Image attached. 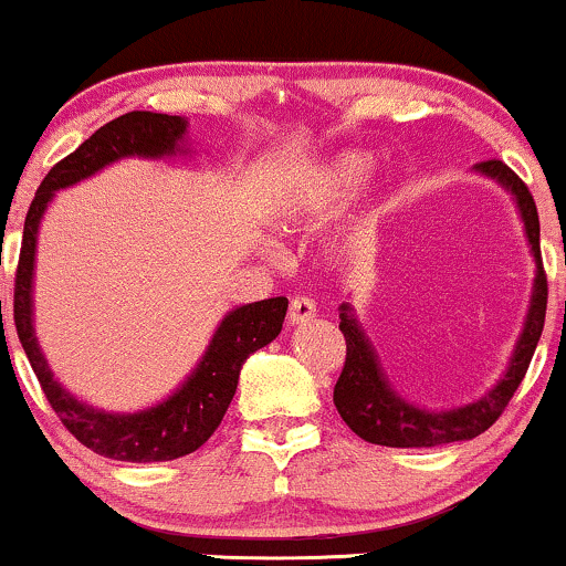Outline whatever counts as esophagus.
I'll return each instance as SVG.
<instances>
[{
    "instance_id": "34e87169",
    "label": "esophagus",
    "mask_w": 566,
    "mask_h": 566,
    "mask_svg": "<svg viewBox=\"0 0 566 566\" xmlns=\"http://www.w3.org/2000/svg\"><path fill=\"white\" fill-rule=\"evenodd\" d=\"M316 316V303L311 301V297H295V301L290 303V311H287V322L295 327V324H305L311 322Z\"/></svg>"
}]
</instances>
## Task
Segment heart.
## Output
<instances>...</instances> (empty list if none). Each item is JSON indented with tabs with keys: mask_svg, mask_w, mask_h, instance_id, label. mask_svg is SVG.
<instances>
[{
	"mask_svg": "<svg viewBox=\"0 0 566 566\" xmlns=\"http://www.w3.org/2000/svg\"><path fill=\"white\" fill-rule=\"evenodd\" d=\"M373 170V157L359 151H348L329 159L314 178V184L284 205L282 223L287 229H316V226L340 216L348 201L367 184Z\"/></svg>",
	"mask_w": 566,
	"mask_h": 566,
	"instance_id": "heart-1",
	"label": "heart"
}]
</instances>
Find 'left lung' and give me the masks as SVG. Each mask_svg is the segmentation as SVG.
I'll list each match as a JSON object with an SVG mask.
<instances>
[{"instance_id":"1","label":"left lung","mask_w":566,"mask_h":566,"mask_svg":"<svg viewBox=\"0 0 566 566\" xmlns=\"http://www.w3.org/2000/svg\"><path fill=\"white\" fill-rule=\"evenodd\" d=\"M476 172L497 180L511 197L516 199L518 216H522L527 242L535 258V287H532L530 311L524 319V329L518 335L516 348H513L511 365L495 388H490L482 399L454 409H433L415 407L401 399L382 373L378 354L361 324L356 322L354 308L348 303L340 305V333L346 337V365H343L340 378L335 382V407L340 418L356 437L369 444L382 447H441L452 441H469L484 433L509 407L511 396L516 394L518 382L527 375V367L535 354L537 340L543 335L545 305H548V282H545L543 258H541V220H537V207L532 199L530 188L524 180L503 165L500 159L479 161Z\"/></svg>"}]
</instances>
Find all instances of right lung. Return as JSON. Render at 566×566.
Here are the masks:
<instances>
[{
  "label": "right lung",
  "instance_id": "obj_1",
  "mask_svg": "<svg viewBox=\"0 0 566 566\" xmlns=\"http://www.w3.org/2000/svg\"><path fill=\"white\" fill-rule=\"evenodd\" d=\"M186 127L188 122L184 116L170 114L129 112L116 116L108 125L95 129L74 154L57 161L53 170L44 175L23 226L21 261L15 271V303H12L21 346L61 423L87 450L103 454V458L125 460V463H161V460L184 458V454L199 450L223 420L226 409L237 394L239 369L247 356L269 346L282 333L284 314H287V297H269V301L247 303L229 311L184 386L165 401L140 409V412L95 409L69 394L53 378V369L48 367V359L36 343L34 301H31L36 233L44 210L53 201L55 191L80 184L119 159H165L175 154H188V148H184Z\"/></svg>",
  "mask_w": 566,
  "mask_h": 566
}]
</instances>
